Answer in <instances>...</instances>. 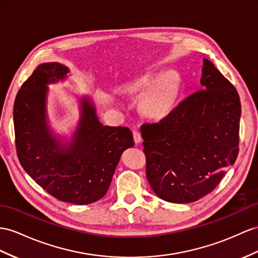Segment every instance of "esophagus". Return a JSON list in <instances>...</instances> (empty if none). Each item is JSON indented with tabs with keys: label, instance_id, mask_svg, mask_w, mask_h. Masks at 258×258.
Listing matches in <instances>:
<instances>
[{
	"label": "esophagus",
	"instance_id": "34e87169",
	"mask_svg": "<svg viewBox=\"0 0 258 258\" xmlns=\"http://www.w3.org/2000/svg\"><path fill=\"white\" fill-rule=\"evenodd\" d=\"M133 136H134V142H135V144L141 143V141H142V136H141V133H140V132H138L137 130H133Z\"/></svg>",
	"mask_w": 258,
	"mask_h": 258
}]
</instances>
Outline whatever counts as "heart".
<instances>
[{
  "instance_id": "obj_1",
  "label": "heart",
  "mask_w": 258,
  "mask_h": 258,
  "mask_svg": "<svg viewBox=\"0 0 258 258\" xmlns=\"http://www.w3.org/2000/svg\"><path fill=\"white\" fill-rule=\"evenodd\" d=\"M140 85L142 87H149L142 100L145 113L151 116L167 114L172 108L176 96L177 79L175 75L170 73L161 78L149 75L143 78Z\"/></svg>"
}]
</instances>
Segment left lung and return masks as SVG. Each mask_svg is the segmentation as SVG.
Returning <instances> with one entry per match:
<instances>
[{"instance_id":"8db88e82","label":"left lung","mask_w":258,"mask_h":258,"mask_svg":"<svg viewBox=\"0 0 258 258\" xmlns=\"http://www.w3.org/2000/svg\"><path fill=\"white\" fill-rule=\"evenodd\" d=\"M201 84L203 89L160 121L141 126L147 180L170 203H192L213 192L239 154V94L207 58Z\"/></svg>"}]
</instances>
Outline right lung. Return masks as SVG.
<instances>
[{
	"label": "right lung",
	"instance_id": "obj_1",
	"mask_svg": "<svg viewBox=\"0 0 258 258\" xmlns=\"http://www.w3.org/2000/svg\"><path fill=\"white\" fill-rule=\"evenodd\" d=\"M69 72L60 63H43L22 85L13 112L15 145L19 162L38 185L58 201L87 205L107 193L122 153L134 141L128 127L99 122L87 98L72 142L61 145L52 136L45 112L47 85Z\"/></svg>",
	"mask_w": 258,
	"mask_h": 258
}]
</instances>
